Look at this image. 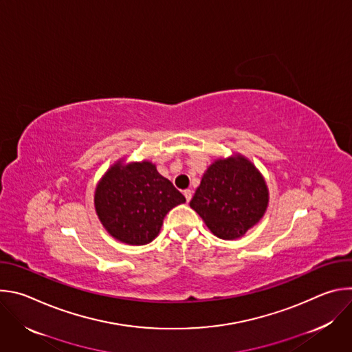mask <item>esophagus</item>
I'll list each match as a JSON object with an SVG mask.
<instances>
[{"instance_id": "34e87169", "label": "esophagus", "mask_w": 352, "mask_h": 352, "mask_svg": "<svg viewBox=\"0 0 352 352\" xmlns=\"http://www.w3.org/2000/svg\"><path fill=\"white\" fill-rule=\"evenodd\" d=\"M184 196H185V199H186V202H189V200L192 199V190H190V189H185V190H184Z\"/></svg>"}]
</instances>
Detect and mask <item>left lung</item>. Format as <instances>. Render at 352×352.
<instances>
[{
  "label": "left lung",
  "mask_w": 352,
  "mask_h": 352,
  "mask_svg": "<svg viewBox=\"0 0 352 352\" xmlns=\"http://www.w3.org/2000/svg\"><path fill=\"white\" fill-rule=\"evenodd\" d=\"M189 205L216 236L236 239L263 217L269 189L252 163L234 155L209 166Z\"/></svg>",
  "instance_id": "1"
}]
</instances>
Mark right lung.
Here are the masks:
<instances>
[{
	"instance_id": "add662e5",
	"label": "right lung",
	"mask_w": 352,
	"mask_h": 352,
	"mask_svg": "<svg viewBox=\"0 0 352 352\" xmlns=\"http://www.w3.org/2000/svg\"><path fill=\"white\" fill-rule=\"evenodd\" d=\"M185 196L150 162H117L94 192L96 213L107 232L128 245H146L160 232L166 214Z\"/></svg>"
}]
</instances>
